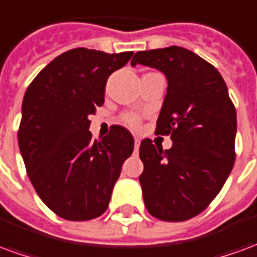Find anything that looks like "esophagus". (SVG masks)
Wrapping results in <instances>:
<instances>
[{"label": "esophagus", "mask_w": 257, "mask_h": 257, "mask_svg": "<svg viewBox=\"0 0 257 257\" xmlns=\"http://www.w3.org/2000/svg\"><path fill=\"white\" fill-rule=\"evenodd\" d=\"M140 146V139L139 138H135V150H138Z\"/></svg>", "instance_id": "esophagus-1"}]
</instances>
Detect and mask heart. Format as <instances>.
<instances>
[{"label":"heart","mask_w":257,"mask_h":257,"mask_svg":"<svg viewBox=\"0 0 257 257\" xmlns=\"http://www.w3.org/2000/svg\"><path fill=\"white\" fill-rule=\"evenodd\" d=\"M123 121H125V123H128L129 126H138L139 125V118L136 117V115H132V114L125 115Z\"/></svg>","instance_id":"1"}]
</instances>
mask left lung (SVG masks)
<instances>
[{
    "instance_id": "obj_1",
    "label": "left lung",
    "mask_w": 257,
    "mask_h": 257,
    "mask_svg": "<svg viewBox=\"0 0 257 257\" xmlns=\"http://www.w3.org/2000/svg\"><path fill=\"white\" fill-rule=\"evenodd\" d=\"M131 64L168 81L157 134L171 135L172 147L145 139L139 149L146 208L160 220H189L213 201L234 165L237 114L227 85L212 64L175 45L138 52Z\"/></svg>"
}]
</instances>
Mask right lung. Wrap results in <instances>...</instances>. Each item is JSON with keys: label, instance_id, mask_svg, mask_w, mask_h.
Listing matches in <instances>:
<instances>
[{"label": "right lung", "instance_id": "obj_1", "mask_svg": "<svg viewBox=\"0 0 257 257\" xmlns=\"http://www.w3.org/2000/svg\"><path fill=\"white\" fill-rule=\"evenodd\" d=\"M134 52L75 48L53 59L27 88L18 142L27 175L48 208L66 220L106 212L134 136L114 125L92 139L89 115L104 103L108 77Z\"/></svg>", "mask_w": 257, "mask_h": 257}]
</instances>
